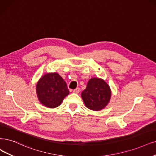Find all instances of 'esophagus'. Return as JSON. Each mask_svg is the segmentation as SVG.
Here are the masks:
<instances>
[{
	"label": "esophagus",
	"instance_id": "34e87169",
	"mask_svg": "<svg viewBox=\"0 0 156 156\" xmlns=\"http://www.w3.org/2000/svg\"><path fill=\"white\" fill-rule=\"evenodd\" d=\"M80 90V88H79V87H77V88H76V89L73 90V93H79Z\"/></svg>",
	"mask_w": 156,
	"mask_h": 156
}]
</instances>
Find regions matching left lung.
<instances>
[{"instance_id":"left-lung-1","label":"left lung","mask_w":156,"mask_h":156,"mask_svg":"<svg viewBox=\"0 0 156 156\" xmlns=\"http://www.w3.org/2000/svg\"><path fill=\"white\" fill-rule=\"evenodd\" d=\"M111 96L108 85L102 79L93 78L88 82L87 88L82 93L85 106L93 111H100L108 104Z\"/></svg>"}]
</instances>
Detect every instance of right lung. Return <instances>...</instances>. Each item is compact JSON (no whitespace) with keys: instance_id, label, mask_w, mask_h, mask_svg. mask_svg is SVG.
<instances>
[{"instance_id":"right-lung-1","label":"right lung","mask_w":156,"mask_h":156,"mask_svg":"<svg viewBox=\"0 0 156 156\" xmlns=\"http://www.w3.org/2000/svg\"><path fill=\"white\" fill-rule=\"evenodd\" d=\"M37 93L42 104L49 108H55L61 104L69 91L64 80L58 74L48 73L37 83Z\"/></svg>"}]
</instances>
